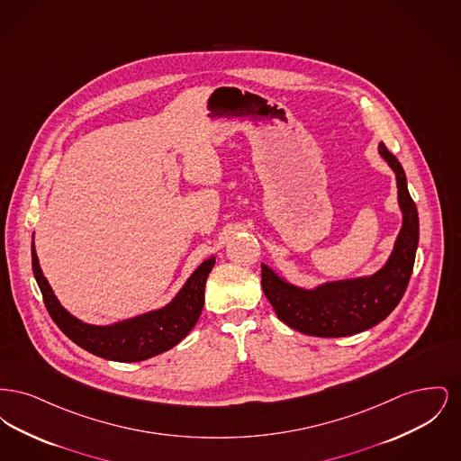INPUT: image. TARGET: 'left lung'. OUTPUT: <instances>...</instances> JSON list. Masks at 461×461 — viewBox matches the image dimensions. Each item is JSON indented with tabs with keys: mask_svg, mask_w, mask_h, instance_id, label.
Returning a JSON list of instances; mask_svg holds the SVG:
<instances>
[{
	"mask_svg": "<svg viewBox=\"0 0 461 461\" xmlns=\"http://www.w3.org/2000/svg\"><path fill=\"white\" fill-rule=\"evenodd\" d=\"M378 152L393 167L397 198L402 211V228L385 266L372 276L331 282L304 290L290 285L261 266L264 295L278 318L290 329L314 337H348L384 321L402 299L410 284L418 247V211L408 192L406 175L395 155L384 143Z\"/></svg>",
	"mask_w": 461,
	"mask_h": 461,
	"instance_id": "left-lung-1",
	"label": "left lung"
}]
</instances>
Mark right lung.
I'll use <instances>...</instances> for the list:
<instances>
[{"instance_id":"right-lung-1","label":"right lung","mask_w":461,"mask_h":461,"mask_svg":"<svg viewBox=\"0 0 461 461\" xmlns=\"http://www.w3.org/2000/svg\"><path fill=\"white\" fill-rule=\"evenodd\" d=\"M31 250L34 278L43 294L44 306L57 327L85 351L121 363L143 361L169 351L190 333L200 318L205 282L216 263V258H209L200 264L167 306L110 327H95L79 321L60 306L43 276L34 243Z\"/></svg>"}]
</instances>
